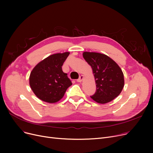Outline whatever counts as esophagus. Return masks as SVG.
<instances>
[{
  "instance_id": "esophagus-1",
  "label": "esophagus",
  "mask_w": 153,
  "mask_h": 153,
  "mask_svg": "<svg viewBox=\"0 0 153 153\" xmlns=\"http://www.w3.org/2000/svg\"><path fill=\"white\" fill-rule=\"evenodd\" d=\"M84 76L83 75H81V76L79 77V78L77 80V81L78 82H81L82 81V80L84 79Z\"/></svg>"
}]
</instances>
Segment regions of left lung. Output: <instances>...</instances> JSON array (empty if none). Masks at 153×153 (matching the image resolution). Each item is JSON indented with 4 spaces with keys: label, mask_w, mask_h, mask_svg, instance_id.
<instances>
[{
    "label": "left lung",
    "mask_w": 153,
    "mask_h": 153,
    "mask_svg": "<svg viewBox=\"0 0 153 153\" xmlns=\"http://www.w3.org/2000/svg\"><path fill=\"white\" fill-rule=\"evenodd\" d=\"M83 58L91 66L97 89L91 99L107 103L117 97L124 84L123 73L118 64L108 56L95 52H84Z\"/></svg>",
    "instance_id": "left-lung-1"
}]
</instances>
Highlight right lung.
<instances>
[{
	"label": "right lung",
	"mask_w": 153,
	"mask_h": 153,
	"mask_svg": "<svg viewBox=\"0 0 153 153\" xmlns=\"http://www.w3.org/2000/svg\"><path fill=\"white\" fill-rule=\"evenodd\" d=\"M69 52L50 55L38 63L31 71L29 84L36 97L45 102L59 101L72 85L68 74L62 70Z\"/></svg>",
	"instance_id": "add662e5"
}]
</instances>
